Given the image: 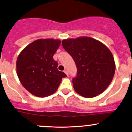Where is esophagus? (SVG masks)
Segmentation results:
<instances>
[{
  "mask_svg": "<svg viewBox=\"0 0 132 132\" xmlns=\"http://www.w3.org/2000/svg\"><path fill=\"white\" fill-rule=\"evenodd\" d=\"M64 73L66 74V75H67V76H69V74H68V71H67V70H64Z\"/></svg>",
  "mask_w": 132,
  "mask_h": 132,
  "instance_id": "34e87169",
  "label": "esophagus"
}]
</instances>
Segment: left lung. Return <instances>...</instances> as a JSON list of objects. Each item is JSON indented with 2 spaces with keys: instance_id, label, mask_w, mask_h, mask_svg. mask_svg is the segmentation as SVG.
Returning a JSON list of instances; mask_svg holds the SVG:
<instances>
[{
  "instance_id": "8db88e82",
  "label": "left lung",
  "mask_w": 132,
  "mask_h": 132,
  "mask_svg": "<svg viewBox=\"0 0 132 132\" xmlns=\"http://www.w3.org/2000/svg\"><path fill=\"white\" fill-rule=\"evenodd\" d=\"M62 45L77 67V76L73 79L75 92L88 98L103 92L115 71V61L109 49L89 37L67 39L62 41Z\"/></svg>"
}]
</instances>
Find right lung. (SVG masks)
Here are the masks:
<instances>
[{"label": "right lung", "mask_w": 132, "mask_h": 132, "mask_svg": "<svg viewBox=\"0 0 132 132\" xmlns=\"http://www.w3.org/2000/svg\"><path fill=\"white\" fill-rule=\"evenodd\" d=\"M61 40L40 39L31 43L21 51L16 62L17 74L22 86L33 95L46 97L56 92L64 72L57 69L53 56Z\"/></svg>", "instance_id": "right-lung-1"}]
</instances>
